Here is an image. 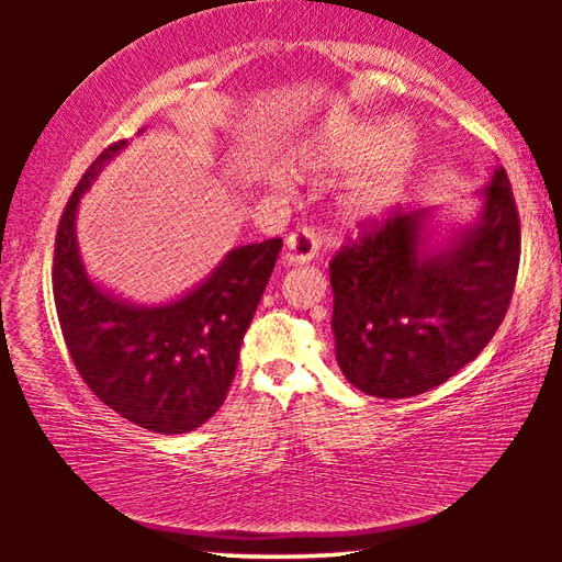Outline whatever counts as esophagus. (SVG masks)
I'll return each mask as SVG.
<instances>
[{"label":"esophagus","instance_id":"34e87169","mask_svg":"<svg viewBox=\"0 0 562 562\" xmlns=\"http://www.w3.org/2000/svg\"><path fill=\"white\" fill-rule=\"evenodd\" d=\"M319 237L310 227H302L300 233H292L284 243V260L290 265H307L317 258Z\"/></svg>","mask_w":562,"mask_h":562}]
</instances>
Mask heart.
Here are the masks:
<instances>
[{
	"label": "heart",
	"mask_w": 562,
	"mask_h": 562,
	"mask_svg": "<svg viewBox=\"0 0 562 562\" xmlns=\"http://www.w3.org/2000/svg\"><path fill=\"white\" fill-rule=\"evenodd\" d=\"M380 148V154L375 148ZM372 164L351 176L339 195V215L349 225H369L384 217L402 193L408 164H412V140L402 131H382L379 126H355L339 138L307 154L300 164L310 173L351 168L373 154Z\"/></svg>",
	"instance_id": "b5f03b06"
}]
</instances>
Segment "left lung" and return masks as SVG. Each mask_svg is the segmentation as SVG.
<instances>
[{"instance_id":"8db88e82","label":"left lung","mask_w":562,"mask_h":562,"mask_svg":"<svg viewBox=\"0 0 562 562\" xmlns=\"http://www.w3.org/2000/svg\"><path fill=\"white\" fill-rule=\"evenodd\" d=\"M475 198L471 223L443 225L434 207L398 211L329 262L337 364L359 392H429L496 335L520 260L506 170L498 168Z\"/></svg>"}]
</instances>
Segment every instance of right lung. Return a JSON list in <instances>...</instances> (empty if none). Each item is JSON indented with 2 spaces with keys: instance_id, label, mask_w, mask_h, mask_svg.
Returning a JSON list of instances; mask_svg holds the SVG:
<instances>
[{
  "instance_id": "right-lung-1",
  "label": "right lung",
  "mask_w": 562,
  "mask_h": 562,
  "mask_svg": "<svg viewBox=\"0 0 562 562\" xmlns=\"http://www.w3.org/2000/svg\"><path fill=\"white\" fill-rule=\"evenodd\" d=\"M126 148L121 140L103 150L66 203L54 250L56 315L76 369L103 404L140 429L186 434L225 402L282 240L233 247L207 278L168 302L138 304L103 288L83 265L76 215L83 193Z\"/></svg>"
}]
</instances>
